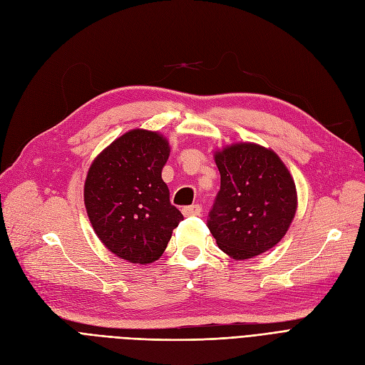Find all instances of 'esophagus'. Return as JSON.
<instances>
[{
	"mask_svg": "<svg viewBox=\"0 0 365 365\" xmlns=\"http://www.w3.org/2000/svg\"><path fill=\"white\" fill-rule=\"evenodd\" d=\"M182 212L185 217H198V215H201V212H203V209H201L200 205H192V206L183 207Z\"/></svg>",
	"mask_w": 365,
	"mask_h": 365,
	"instance_id": "obj_1",
	"label": "esophagus"
}]
</instances>
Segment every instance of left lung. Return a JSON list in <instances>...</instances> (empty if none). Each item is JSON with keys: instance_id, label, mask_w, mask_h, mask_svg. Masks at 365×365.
<instances>
[{"instance_id": "obj_1", "label": "left lung", "mask_w": 365, "mask_h": 365, "mask_svg": "<svg viewBox=\"0 0 365 365\" xmlns=\"http://www.w3.org/2000/svg\"><path fill=\"white\" fill-rule=\"evenodd\" d=\"M221 190L207 227L221 251L235 260L260 255L284 237L298 209L290 171L260 144L235 143L215 152Z\"/></svg>"}]
</instances>
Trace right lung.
Returning <instances> with one entry per match:
<instances>
[{"label": "right lung", "instance_id": "right-lung-1", "mask_svg": "<svg viewBox=\"0 0 365 365\" xmlns=\"http://www.w3.org/2000/svg\"><path fill=\"white\" fill-rule=\"evenodd\" d=\"M168 156L164 135L132 129L91 162L84 185L88 220L105 248L121 260L156 262L183 220L160 175Z\"/></svg>", "mask_w": 365, "mask_h": 365}]
</instances>
